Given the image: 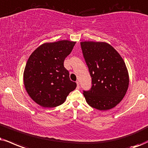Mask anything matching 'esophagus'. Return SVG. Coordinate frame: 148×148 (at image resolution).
I'll return each instance as SVG.
<instances>
[{
	"label": "esophagus",
	"instance_id": "obj_1",
	"mask_svg": "<svg viewBox=\"0 0 148 148\" xmlns=\"http://www.w3.org/2000/svg\"><path fill=\"white\" fill-rule=\"evenodd\" d=\"M76 83H77V88H78V89H79V88H80V86H79V82H76Z\"/></svg>",
	"mask_w": 148,
	"mask_h": 148
}]
</instances>
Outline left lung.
Returning <instances> with one entry per match:
<instances>
[{
  "label": "left lung",
  "instance_id": "8db88e82",
  "mask_svg": "<svg viewBox=\"0 0 148 148\" xmlns=\"http://www.w3.org/2000/svg\"><path fill=\"white\" fill-rule=\"evenodd\" d=\"M88 67L92 87L84 91L90 106L99 110H110L119 103L129 86V75L123 58L108 43L81 42Z\"/></svg>",
  "mask_w": 148,
  "mask_h": 148
}]
</instances>
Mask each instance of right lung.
I'll use <instances>...</instances> for the list:
<instances>
[{
    "label": "right lung",
    "instance_id": "1",
    "mask_svg": "<svg viewBox=\"0 0 148 148\" xmlns=\"http://www.w3.org/2000/svg\"><path fill=\"white\" fill-rule=\"evenodd\" d=\"M76 42L67 40L46 42L31 54L23 73L24 85L30 97L42 107L62 104L77 84L64 66Z\"/></svg>",
    "mask_w": 148,
    "mask_h": 148
}]
</instances>
